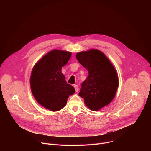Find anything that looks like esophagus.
<instances>
[{
  "label": "esophagus",
  "mask_w": 151,
  "mask_h": 151,
  "mask_svg": "<svg viewBox=\"0 0 151 151\" xmlns=\"http://www.w3.org/2000/svg\"><path fill=\"white\" fill-rule=\"evenodd\" d=\"M74 88L75 89V91L76 92H78L79 91V87H78V85H74Z\"/></svg>",
  "instance_id": "esophagus-1"
}]
</instances>
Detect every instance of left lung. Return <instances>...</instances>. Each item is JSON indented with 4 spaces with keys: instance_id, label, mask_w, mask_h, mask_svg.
<instances>
[{
    "instance_id": "1",
    "label": "left lung",
    "mask_w": 151,
    "mask_h": 151,
    "mask_svg": "<svg viewBox=\"0 0 151 151\" xmlns=\"http://www.w3.org/2000/svg\"><path fill=\"white\" fill-rule=\"evenodd\" d=\"M79 63L88 71V76L81 84L79 96L84 99L89 108L97 111L109 104L118 87L115 69L105 55L97 50L76 54Z\"/></svg>"
}]
</instances>
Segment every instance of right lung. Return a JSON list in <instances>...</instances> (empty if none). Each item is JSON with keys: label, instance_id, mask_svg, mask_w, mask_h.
I'll use <instances>...</instances> for the list:
<instances>
[{"label": "right lung", "instance_id": "1", "mask_svg": "<svg viewBox=\"0 0 151 151\" xmlns=\"http://www.w3.org/2000/svg\"><path fill=\"white\" fill-rule=\"evenodd\" d=\"M71 55L68 51L54 50L43 57L33 69L30 77L32 94L40 104L50 111L61 109L69 96L75 93L61 73L62 67L68 63Z\"/></svg>", "mask_w": 151, "mask_h": 151}]
</instances>
